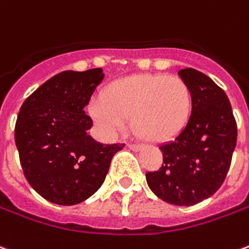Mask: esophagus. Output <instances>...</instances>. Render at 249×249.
<instances>
[{
  "instance_id": "esophagus-1",
  "label": "esophagus",
  "mask_w": 249,
  "mask_h": 249,
  "mask_svg": "<svg viewBox=\"0 0 249 249\" xmlns=\"http://www.w3.org/2000/svg\"><path fill=\"white\" fill-rule=\"evenodd\" d=\"M128 148L133 149V151H139V149L142 148V144H128Z\"/></svg>"
}]
</instances>
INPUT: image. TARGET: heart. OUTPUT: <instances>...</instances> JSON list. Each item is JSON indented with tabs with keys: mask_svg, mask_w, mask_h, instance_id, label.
<instances>
[{
	"mask_svg": "<svg viewBox=\"0 0 249 249\" xmlns=\"http://www.w3.org/2000/svg\"><path fill=\"white\" fill-rule=\"evenodd\" d=\"M193 94L180 76L139 74L109 85L104 98L91 104V114L107 135L125 129L126 120L145 142L171 140L190 119Z\"/></svg>",
	"mask_w": 249,
	"mask_h": 249,
	"instance_id": "b5f03b06",
	"label": "heart"
}]
</instances>
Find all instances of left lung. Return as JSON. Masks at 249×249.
Here are the masks:
<instances>
[{
	"instance_id": "1",
	"label": "left lung",
	"mask_w": 249,
	"mask_h": 249,
	"mask_svg": "<svg viewBox=\"0 0 249 249\" xmlns=\"http://www.w3.org/2000/svg\"><path fill=\"white\" fill-rule=\"evenodd\" d=\"M193 94L191 116L173 142L160 145L163 164L147 173L155 196L177 206H191L212 197L227 178L237 124L225 91L194 69L178 72Z\"/></svg>"
}]
</instances>
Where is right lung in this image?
Masks as SVG:
<instances>
[{"mask_svg": "<svg viewBox=\"0 0 249 249\" xmlns=\"http://www.w3.org/2000/svg\"><path fill=\"white\" fill-rule=\"evenodd\" d=\"M104 79L102 69L63 71L24 101L15 142L28 183L52 203L76 205L107 178L124 144L104 145L88 135L93 120L85 107Z\"/></svg>", "mask_w": 249, "mask_h": 249, "instance_id": "add662e5", "label": "right lung"}]
</instances>
